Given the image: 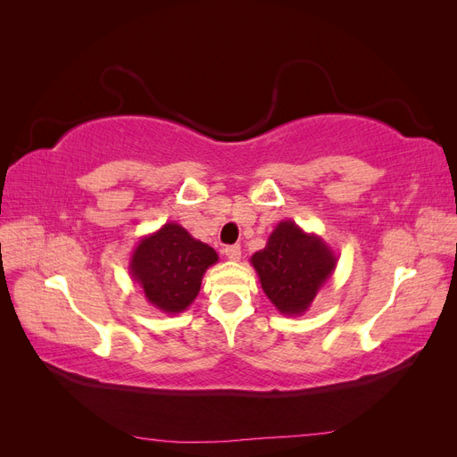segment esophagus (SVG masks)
I'll return each instance as SVG.
<instances>
[{"label":"esophagus","instance_id":"1","mask_svg":"<svg viewBox=\"0 0 457 457\" xmlns=\"http://www.w3.org/2000/svg\"><path fill=\"white\" fill-rule=\"evenodd\" d=\"M223 253H225V257H227L228 261H238V259L242 257L240 245H227L225 250H223Z\"/></svg>","mask_w":457,"mask_h":457}]
</instances>
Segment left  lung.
Returning <instances> with one entry per match:
<instances>
[{
    "mask_svg": "<svg viewBox=\"0 0 457 457\" xmlns=\"http://www.w3.org/2000/svg\"><path fill=\"white\" fill-rule=\"evenodd\" d=\"M250 262L276 311L301 316L334 274L337 255L318 234L305 232L287 219L276 225L267 245Z\"/></svg>",
    "mask_w": 457,
    "mask_h": 457,
    "instance_id": "8db88e82",
    "label": "left lung"
}]
</instances>
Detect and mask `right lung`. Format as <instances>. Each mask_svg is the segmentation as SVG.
<instances>
[{"mask_svg":"<svg viewBox=\"0 0 457 457\" xmlns=\"http://www.w3.org/2000/svg\"><path fill=\"white\" fill-rule=\"evenodd\" d=\"M219 261L217 252L177 223H165L135 245L129 276L146 301L165 314L187 311L196 299L205 270Z\"/></svg>","mask_w":457,"mask_h":457,"instance_id":"add662e5","label":"right lung"}]
</instances>
